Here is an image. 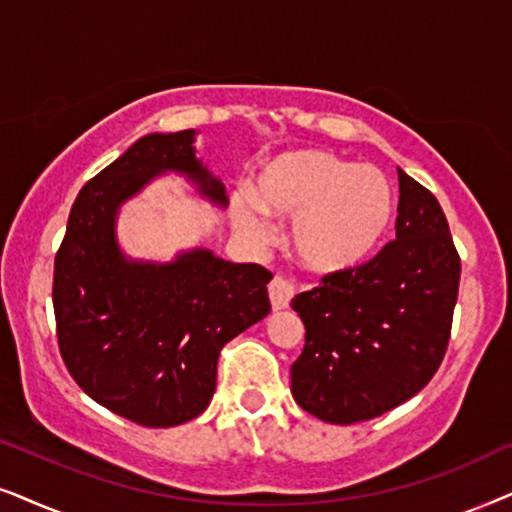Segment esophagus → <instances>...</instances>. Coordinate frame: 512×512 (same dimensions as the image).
Returning <instances> with one entry per match:
<instances>
[{"label": "esophagus", "mask_w": 512, "mask_h": 512, "mask_svg": "<svg viewBox=\"0 0 512 512\" xmlns=\"http://www.w3.org/2000/svg\"><path fill=\"white\" fill-rule=\"evenodd\" d=\"M295 295H297V285L288 281V278L274 276V281L269 283V299H271V306H274V311L288 309L290 299Z\"/></svg>", "instance_id": "34e87169"}]
</instances>
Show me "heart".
<instances>
[{
    "label": "heart",
    "mask_w": 512,
    "mask_h": 512,
    "mask_svg": "<svg viewBox=\"0 0 512 512\" xmlns=\"http://www.w3.org/2000/svg\"><path fill=\"white\" fill-rule=\"evenodd\" d=\"M229 215L243 236L260 241L269 220H290V248L316 274H342L370 260L391 229L393 189L379 168L349 163L323 149L274 156L234 194Z\"/></svg>",
    "instance_id": "heart-1"
}]
</instances>
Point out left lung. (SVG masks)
I'll return each instance as SVG.
<instances>
[{
	"label": "left lung",
	"instance_id": "obj_1",
	"mask_svg": "<svg viewBox=\"0 0 512 512\" xmlns=\"http://www.w3.org/2000/svg\"><path fill=\"white\" fill-rule=\"evenodd\" d=\"M395 241L299 292L304 351L292 398L327 424L379 417L417 395L445 358L461 260L435 196L398 168Z\"/></svg>",
	"mask_w": 512,
	"mask_h": 512
}]
</instances>
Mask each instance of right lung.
I'll list each match as a JSON object with an SVG mask.
<instances>
[{
    "mask_svg": "<svg viewBox=\"0 0 512 512\" xmlns=\"http://www.w3.org/2000/svg\"><path fill=\"white\" fill-rule=\"evenodd\" d=\"M196 131L149 133L81 189L53 267L58 346L95 403L149 428L180 426L213 400L217 358L271 311L260 264L213 250L142 262L117 241L119 208L163 173L185 175L203 199L227 189L196 156Z\"/></svg>",
    "mask_w": 512,
    "mask_h": 512,
    "instance_id": "1",
    "label": "right lung"
}]
</instances>
